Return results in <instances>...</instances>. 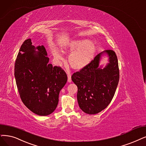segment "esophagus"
I'll list each match as a JSON object with an SVG mask.
<instances>
[{"instance_id": "1", "label": "esophagus", "mask_w": 146, "mask_h": 146, "mask_svg": "<svg viewBox=\"0 0 146 146\" xmlns=\"http://www.w3.org/2000/svg\"><path fill=\"white\" fill-rule=\"evenodd\" d=\"M67 75H68V81L69 83H71L72 81V80H71V75L69 73H68Z\"/></svg>"}]
</instances>
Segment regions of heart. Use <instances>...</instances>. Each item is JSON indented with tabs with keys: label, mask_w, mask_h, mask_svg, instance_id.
<instances>
[{
	"label": "heart",
	"mask_w": 146,
	"mask_h": 146,
	"mask_svg": "<svg viewBox=\"0 0 146 146\" xmlns=\"http://www.w3.org/2000/svg\"><path fill=\"white\" fill-rule=\"evenodd\" d=\"M62 49L72 52L68 57V63L69 66L75 69H80L89 64L94 58L96 51V46L87 39L71 40L64 45ZM53 54L57 60L63 59L56 49L53 50Z\"/></svg>",
	"instance_id": "b5f03b06"
}]
</instances>
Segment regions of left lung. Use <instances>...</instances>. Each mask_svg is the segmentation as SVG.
Wrapping results in <instances>:
<instances>
[{
    "instance_id": "1",
    "label": "left lung",
    "mask_w": 146,
    "mask_h": 146,
    "mask_svg": "<svg viewBox=\"0 0 146 146\" xmlns=\"http://www.w3.org/2000/svg\"><path fill=\"white\" fill-rule=\"evenodd\" d=\"M108 54L109 63L103 69L98 66L102 54ZM73 82L77 86L80 108L87 114H95L106 108L113 100L119 81L118 60L112 50L96 55L87 66L74 72Z\"/></svg>"
}]
</instances>
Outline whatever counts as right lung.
<instances>
[{"mask_svg": "<svg viewBox=\"0 0 146 146\" xmlns=\"http://www.w3.org/2000/svg\"><path fill=\"white\" fill-rule=\"evenodd\" d=\"M37 49L38 52L35 50ZM43 45L35 46L31 39L21 45L15 63L14 75L22 102L31 111L48 115L56 108L61 89L68 77L60 66L48 63Z\"/></svg>", "mask_w": 146, "mask_h": 146, "instance_id": "1", "label": "right lung"}]
</instances>
